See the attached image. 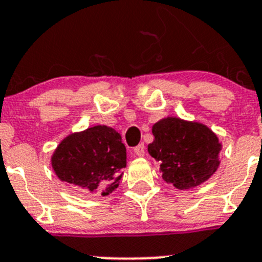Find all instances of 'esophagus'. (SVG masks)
<instances>
[{
  "label": "esophagus",
  "instance_id": "1",
  "mask_svg": "<svg viewBox=\"0 0 262 262\" xmlns=\"http://www.w3.org/2000/svg\"><path fill=\"white\" fill-rule=\"evenodd\" d=\"M134 154L139 157L144 156V144L141 143V144H138L137 147H134Z\"/></svg>",
  "mask_w": 262,
  "mask_h": 262
}]
</instances>
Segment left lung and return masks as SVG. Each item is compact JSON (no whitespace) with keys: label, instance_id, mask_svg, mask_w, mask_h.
<instances>
[{"label":"left lung","instance_id":"1","mask_svg":"<svg viewBox=\"0 0 262 262\" xmlns=\"http://www.w3.org/2000/svg\"><path fill=\"white\" fill-rule=\"evenodd\" d=\"M152 134L148 154L160 161L162 179L178 189L197 187L219 167L222 143L204 124L165 118L152 126Z\"/></svg>","mask_w":262,"mask_h":262}]
</instances>
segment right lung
<instances>
[{
	"label": "right lung",
	"mask_w": 262,
	"mask_h": 262,
	"mask_svg": "<svg viewBox=\"0 0 262 262\" xmlns=\"http://www.w3.org/2000/svg\"><path fill=\"white\" fill-rule=\"evenodd\" d=\"M51 164L62 182L106 195L123 177L126 148L115 129L96 125L61 141Z\"/></svg>",
	"instance_id": "right-lung-1"
}]
</instances>
